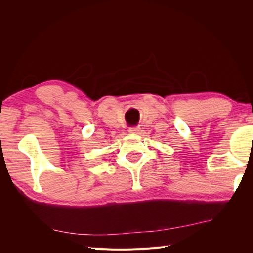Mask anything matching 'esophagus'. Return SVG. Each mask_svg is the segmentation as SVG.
Masks as SVG:
<instances>
[{"mask_svg": "<svg viewBox=\"0 0 253 253\" xmlns=\"http://www.w3.org/2000/svg\"><path fill=\"white\" fill-rule=\"evenodd\" d=\"M139 127L138 126H131L128 128V133H132V134H137V132L139 131Z\"/></svg>", "mask_w": 253, "mask_h": 253, "instance_id": "1", "label": "esophagus"}]
</instances>
